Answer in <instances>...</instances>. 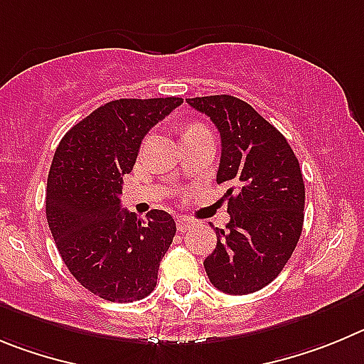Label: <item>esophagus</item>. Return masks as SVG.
<instances>
[{"instance_id": "1", "label": "esophagus", "mask_w": 364, "mask_h": 364, "mask_svg": "<svg viewBox=\"0 0 364 364\" xmlns=\"http://www.w3.org/2000/svg\"><path fill=\"white\" fill-rule=\"evenodd\" d=\"M196 221L194 219H190L188 215H179L178 218V230L179 232H186L190 227H194Z\"/></svg>"}]
</instances>
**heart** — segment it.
I'll use <instances>...</instances> for the list:
<instances>
[{
  "label": "heart",
  "mask_w": 364,
  "mask_h": 364,
  "mask_svg": "<svg viewBox=\"0 0 364 364\" xmlns=\"http://www.w3.org/2000/svg\"><path fill=\"white\" fill-rule=\"evenodd\" d=\"M196 129H205V127H201V125H190L186 130H196Z\"/></svg>",
  "instance_id": "heart-1"
}]
</instances>
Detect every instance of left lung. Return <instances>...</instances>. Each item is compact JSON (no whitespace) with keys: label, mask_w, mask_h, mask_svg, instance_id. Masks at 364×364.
<instances>
[{"label":"left lung","mask_w":364,"mask_h":364,"mask_svg":"<svg viewBox=\"0 0 364 364\" xmlns=\"http://www.w3.org/2000/svg\"><path fill=\"white\" fill-rule=\"evenodd\" d=\"M221 136L218 185L227 188V228L205 259L218 290L245 296L276 279L290 259L304 219L299 161L283 134L250 105L234 96L190 97Z\"/></svg>","instance_id":"left-lung-1"}]
</instances>
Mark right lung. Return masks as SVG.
Listing matches in <instances>:
<instances>
[{"label": "right lung", "instance_id": "obj_1", "mask_svg": "<svg viewBox=\"0 0 364 364\" xmlns=\"http://www.w3.org/2000/svg\"><path fill=\"white\" fill-rule=\"evenodd\" d=\"M181 97L116 100L72 127L58 145L47 181V221L70 274L96 296L132 303L149 296L176 235L165 210L146 221L121 210L123 176L150 129Z\"/></svg>", "mask_w": 364, "mask_h": 364}]
</instances>
